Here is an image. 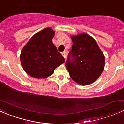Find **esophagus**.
Instances as JSON below:
<instances>
[{"mask_svg":"<svg viewBox=\"0 0 124 124\" xmlns=\"http://www.w3.org/2000/svg\"><path fill=\"white\" fill-rule=\"evenodd\" d=\"M62 56H63V57H65V59L66 58V53H65V52H62Z\"/></svg>","mask_w":124,"mask_h":124,"instance_id":"esophagus-1","label":"esophagus"}]
</instances>
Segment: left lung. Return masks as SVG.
Masks as SVG:
<instances>
[{
  "label": "left lung",
  "instance_id": "obj_1",
  "mask_svg": "<svg viewBox=\"0 0 124 124\" xmlns=\"http://www.w3.org/2000/svg\"><path fill=\"white\" fill-rule=\"evenodd\" d=\"M72 50L66 67L72 80L81 85L94 82L103 71L105 58L95 40L86 33L71 37Z\"/></svg>",
  "mask_w": 124,
  "mask_h": 124
}]
</instances>
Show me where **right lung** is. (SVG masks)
<instances>
[{"instance_id": "add662e5", "label": "right lung", "mask_w": 124, "mask_h": 124, "mask_svg": "<svg viewBox=\"0 0 124 124\" xmlns=\"http://www.w3.org/2000/svg\"><path fill=\"white\" fill-rule=\"evenodd\" d=\"M54 32L46 28L29 39L21 52L20 61L24 70L29 76L45 78L65 62V58L52 42Z\"/></svg>"}]
</instances>
